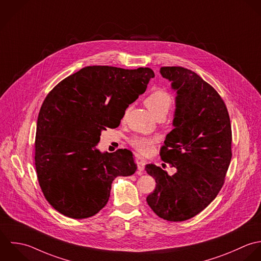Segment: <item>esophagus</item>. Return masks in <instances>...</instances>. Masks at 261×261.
Here are the masks:
<instances>
[{
    "label": "esophagus",
    "mask_w": 261,
    "mask_h": 261,
    "mask_svg": "<svg viewBox=\"0 0 261 261\" xmlns=\"http://www.w3.org/2000/svg\"><path fill=\"white\" fill-rule=\"evenodd\" d=\"M137 164H138V170L139 171H144L145 166H146V161L143 158H138L137 159Z\"/></svg>",
    "instance_id": "obj_1"
}]
</instances>
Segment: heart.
<instances>
[{"instance_id":"1","label":"heart","mask_w":261,"mask_h":261,"mask_svg":"<svg viewBox=\"0 0 261 261\" xmlns=\"http://www.w3.org/2000/svg\"><path fill=\"white\" fill-rule=\"evenodd\" d=\"M144 103L156 118L165 117L173 104V97L168 91L157 88L149 93V95L144 99ZM158 141L159 139L157 137L135 136L129 140V144L139 153L149 155L154 151L155 145Z\"/></svg>"}]
</instances>
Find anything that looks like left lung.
I'll return each instance as SVG.
<instances>
[{"instance_id": "1", "label": "left lung", "mask_w": 261, "mask_h": 261, "mask_svg": "<svg viewBox=\"0 0 261 261\" xmlns=\"http://www.w3.org/2000/svg\"><path fill=\"white\" fill-rule=\"evenodd\" d=\"M177 90L173 129L161 147L162 160L177 169L148 164L155 190L147 202L160 218L183 222L202 212L218 195L232 158V128L227 106L217 90L194 72L162 67Z\"/></svg>"}]
</instances>
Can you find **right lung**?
I'll return each instance as SVG.
<instances>
[{
  "instance_id": "1",
  "label": "right lung",
  "mask_w": 261,
  "mask_h": 261,
  "mask_svg": "<svg viewBox=\"0 0 261 261\" xmlns=\"http://www.w3.org/2000/svg\"><path fill=\"white\" fill-rule=\"evenodd\" d=\"M150 68L89 66L47 94L37 118L35 169L50 205L72 219L102 210L117 176L136 172L129 150L100 153L102 129L119 125L126 108L146 91Z\"/></svg>"
}]
</instances>
